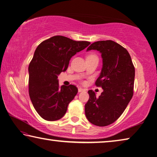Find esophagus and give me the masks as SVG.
<instances>
[{
    "label": "esophagus",
    "instance_id": "esophagus-1",
    "mask_svg": "<svg viewBox=\"0 0 157 157\" xmlns=\"http://www.w3.org/2000/svg\"><path fill=\"white\" fill-rule=\"evenodd\" d=\"M84 89H82V88H78V92H82V91H84Z\"/></svg>",
    "mask_w": 157,
    "mask_h": 157
}]
</instances>
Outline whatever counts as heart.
<instances>
[{"mask_svg":"<svg viewBox=\"0 0 157 157\" xmlns=\"http://www.w3.org/2000/svg\"><path fill=\"white\" fill-rule=\"evenodd\" d=\"M87 57H97L96 55H93V54H91V55H89V56Z\"/></svg>","mask_w":157,"mask_h":157,"instance_id":"obj_1","label":"heart"}]
</instances>
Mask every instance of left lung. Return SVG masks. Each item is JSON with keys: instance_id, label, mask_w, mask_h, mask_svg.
<instances>
[{"instance_id": "1", "label": "left lung", "mask_w": 157, "mask_h": 157, "mask_svg": "<svg viewBox=\"0 0 157 157\" xmlns=\"http://www.w3.org/2000/svg\"><path fill=\"white\" fill-rule=\"evenodd\" d=\"M97 50L102 54V69L95 84L103 92L97 98L88 91L85 115L90 123L99 127L114 123L124 112L134 94L135 68L130 55L120 44L111 40L91 44L87 50Z\"/></svg>"}]
</instances>
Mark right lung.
<instances>
[{
    "label": "right lung",
    "instance_id": "add662e5",
    "mask_svg": "<svg viewBox=\"0 0 157 157\" xmlns=\"http://www.w3.org/2000/svg\"><path fill=\"white\" fill-rule=\"evenodd\" d=\"M90 44L54 36L37 46L28 68L29 95L36 112L44 120L55 121L64 116L78 89L73 84L60 86L57 75L67 69L73 55Z\"/></svg>",
    "mask_w": 157,
    "mask_h": 157
}]
</instances>
